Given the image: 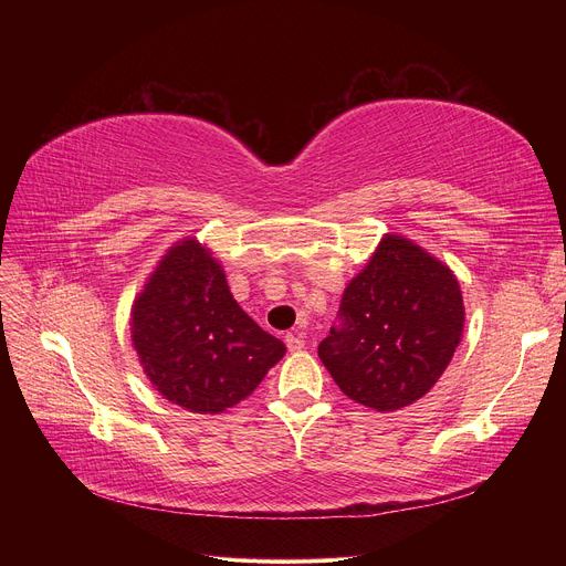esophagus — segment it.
Here are the masks:
<instances>
[{
	"instance_id": "esophagus-1",
	"label": "esophagus",
	"mask_w": 566,
	"mask_h": 566,
	"mask_svg": "<svg viewBox=\"0 0 566 566\" xmlns=\"http://www.w3.org/2000/svg\"><path fill=\"white\" fill-rule=\"evenodd\" d=\"M284 342H286V348H289L291 353H295V350H303V348H305V339H303V335L289 333V335L284 337Z\"/></svg>"
}]
</instances>
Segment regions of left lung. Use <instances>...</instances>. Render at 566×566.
Wrapping results in <instances>:
<instances>
[{"mask_svg":"<svg viewBox=\"0 0 566 566\" xmlns=\"http://www.w3.org/2000/svg\"><path fill=\"white\" fill-rule=\"evenodd\" d=\"M342 325L318 344L339 390L392 412L422 399L454 358L465 307L448 263L399 233L378 248L342 295Z\"/></svg>","mask_w":566,"mask_h":566,"instance_id":"obj_1","label":"left lung"}]
</instances>
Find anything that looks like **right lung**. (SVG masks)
<instances>
[{
	"instance_id": "obj_1",
	"label": "right lung",
	"mask_w": 566,
	"mask_h": 566,
	"mask_svg": "<svg viewBox=\"0 0 566 566\" xmlns=\"http://www.w3.org/2000/svg\"><path fill=\"white\" fill-rule=\"evenodd\" d=\"M130 339L154 388L199 415L248 399L286 353L233 301L222 263L195 235L174 243L135 295Z\"/></svg>"
}]
</instances>
